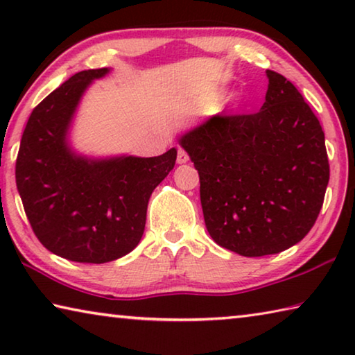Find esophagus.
Wrapping results in <instances>:
<instances>
[{"label": "esophagus", "mask_w": 355, "mask_h": 355, "mask_svg": "<svg viewBox=\"0 0 355 355\" xmlns=\"http://www.w3.org/2000/svg\"><path fill=\"white\" fill-rule=\"evenodd\" d=\"M188 161H189L188 152H186V150H183V148H180L178 153H177V163L178 164H184V163H188Z\"/></svg>", "instance_id": "obj_1"}]
</instances>
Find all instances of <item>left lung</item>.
<instances>
[{"mask_svg":"<svg viewBox=\"0 0 355 355\" xmlns=\"http://www.w3.org/2000/svg\"><path fill=\"white\" fill-rule=\"evenodd\" d=\"M266 75L260 111L218 114L180 137L199 171L208 233L243 257L297 244L316 222L329 183L320 120L291 81Z\"/></svg>","mask_w":355,"mask_h":355,"instance_id":"1","label":"left lung"}]
</instances>
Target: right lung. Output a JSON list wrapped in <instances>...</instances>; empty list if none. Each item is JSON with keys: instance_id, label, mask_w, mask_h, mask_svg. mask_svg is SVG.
<instances>
[{"instance_id": "right-lung-1", "label": "right lung", "mask_w": 355, "mask_h": 355, "mask_svg": "<svg viewBox=\"0 0 355 355\" xmlns=\"http://www.w3.org/2000/svg\"><path fill=\"white\" fill-rule=\"evenodd\" d=\"M110 69L78 71L34 107L15 163L17 189L34 235L78 263H107L130 254L146 228L153 189L177 159L171 148L153 158L89 159L71 152L67 133L84 91Z\"/></svg>"}]
</instances>
